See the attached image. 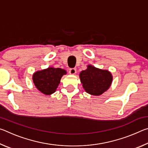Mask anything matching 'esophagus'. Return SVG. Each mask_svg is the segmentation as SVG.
Wrapping results in <instances>:
<instances>
[{
    "label": "esophagus",
    "instance_id": "esophagus-1",
    "mask_svg": "<svg viewBox=\"0 0 148 148\" xmlns=\"http://www.w3.org/2000/svg\"><path fill=\"white\" fill-rule=\"evenodd\" d=\"M76 69L72 68V69H69V74H70L74 75V74H76Z\"/></svg>",
    "mask_w": 148,
    "mask_h": 148
}]
</instances>
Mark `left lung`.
Segmentation results:
<instances>
[{"mask_svg":"<svg viewBox=\"0 0 148 148\" xmlns=\"http://www.w3.org/2000/svg\"><path fill=\"white\" fill-rule=\"evenodd\" d=\"M79 77L85 91L95 96L106 91L112 82V76L109 71L97 69L91 65L80 72Z\"/></svg>","mask_w":148,"mask_h":148,"instance_id":"left-lung-1","label":"left lung"}]
</instances>
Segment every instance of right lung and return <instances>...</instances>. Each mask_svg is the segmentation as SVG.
<instances>
[{
    "label": "right lung",
    "mask_w": 148,
    "mask_h": 148,
    "mask_svg": "<svg viewBox=\"0 0 148 148\" xmlns=\"http://www.w3.org/2000/svg\"><path fill=\"white\" fill-rule=\"evenodd\" d=\"M66 72L59 68H49L38 71L33 74L32 79L35 86L40 91L49 95L56 91L61 77Z\"/></svg>",
    "instance_id": "right-lung-1"
}]
</instances>
